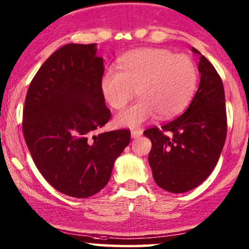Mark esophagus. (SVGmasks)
<instances>
[{"mask_svg":"<svg viewBox=\"0 0 249 249\" xmlns=\"http://www.w3.org/2000/svg\"><path fill=\"white\" fill-rule=\"evenodd\" d=\"M142 133H143V131L141 129L131 130V137H133V139H137V137H140L142 135Z\"/></svg>","mask_w":249,"mask_h":249,"instance_id":"obj_1","label":"esophagus"}]
</instances>
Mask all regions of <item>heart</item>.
<instances>
[{
  "instance_id": "heart-1",
  "label": "heart",
  "mask_w": 249,
  "mask_h": 249,
  "mask_svg": "<svg viewBox=\"0 0 249 249\" xmlns=\"http://www.w3.org/2000/svg\"><path fill=\"white\" fill-rule=\"evenodd\" d=\"M119 70L109 67L101 78V92L114 109H121L137 89L140 100L115 116L124 127H139L157 114L170 119L182 112L194 95L197 69L185 54L166 49L134 50L119 59Z\"/></svg>"
}]
</instances>
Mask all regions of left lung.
Returning a JSON list of instances; mask_svg holds the SVG:
<instances>
[{
	"label": "left lung",
	"mask_w": 249,
	"mask_h": 249,
	"mask_svg": "<svg viewBox=\"0 0 249 249\" xmlns=\"http://www.w3.org/2000/svg\"><path fill=\"white\" fill-rule=\"evenodd\" d=\"M192 52L200 57V83L188 109L160 128L143 131L153 144L148 160L155 182L171 194L200 185L217 165L226 140L223 81L197 49L192 48Z\"/></svg>",
	"instance_id": "1"
}]
</instances>
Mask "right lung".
Returning a JSON list of instances; mask_svg holds the SVG:
<instances>
[{
    "mask_svg": "<svg viewBox=\"0 0 249 249\" xmlns=\"http://www.w3.org/2000/svg\"><path fill=\"white\" fill-rule=\"evenodd\" d=\"M104 71L96 44H66L44 61L26 93L23 134L32 160L49 184L70 197L104 189L130 142L128 129L93 135L110 119Z\"/></svg>",
    "mask_w": 249,
    "mask_h": 249,
    "instance_id": "1",
    "label": "right lung"
}]
</instances>
